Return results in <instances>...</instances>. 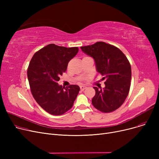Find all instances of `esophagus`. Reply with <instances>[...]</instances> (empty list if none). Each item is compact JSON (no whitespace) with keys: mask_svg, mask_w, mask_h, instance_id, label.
Masks as SVG:
<instances>
[{"mask_svg":"<svg viewBox=\"0 0 159 159\" xmlns=\"http://www.w3.org/2000/svg\"><path fill=\"white\" fill-rule=\"evenodd\" d=\"M80 90L81 91H84L86 88V87L84 86H80Z\"/></svg>","mask_w":159,"mask_h":159,"instance_id":"esophagus-1","label":"esophagus"}]
</instances>
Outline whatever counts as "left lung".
<instances>
[{
    "instance_id": "1",
    "label": "left lung",
    "mask_w": 159,
    "mask_h": 159,
    "mask_svg": "<svg viewBox=\"0 0 159 159\" xmlns=\"http://www.w3.org/2000/svg\"><path fill=\"white\" fill-rule=\"evenodd\" d=\"M82 51L93 57L97 71L106 79L105 88L94 87L92 104L103 113H110L124 103L131 85V65L121 50L104 42L80 47Z\"/></svg>"
}]
</instances>
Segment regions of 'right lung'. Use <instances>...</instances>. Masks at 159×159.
I'll list each match as a JSON object with an SVG mask.
<instances>
[{
    "mask_svg": "<svg viewBox=\"0 0 159 159\" xmlns=\"http://www.w3.org/2000/svg\"><path fill=\"white\" fill-rule=\"evenodd\" d=\"M78 52L77 47L51 44L39 50L31 59L27 71L31 92L39 106L49 114L61 115L70 110L79 94V86L64 88L57 83Z\"/></svg>",
    "mask_w": 159,
    "mask_h": 159,
    "instance_id": "right-lung-1",
    "label": "right lung"
}]
</instances>
